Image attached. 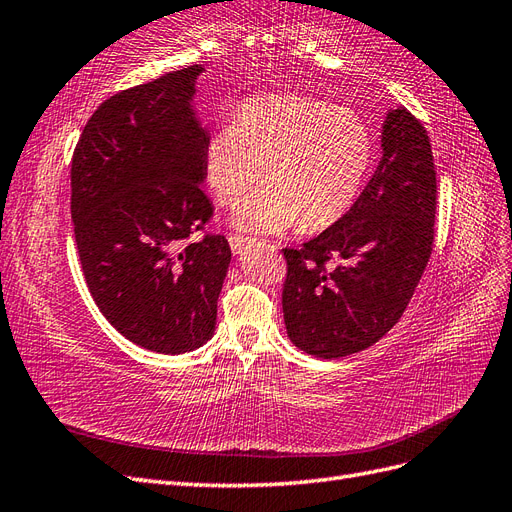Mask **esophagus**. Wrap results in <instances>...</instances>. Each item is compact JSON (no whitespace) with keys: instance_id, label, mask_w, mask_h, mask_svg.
Returning <instances> with one entry per match:
<instances>
[{"instance_id":"1","label":"esophagus","mask_w":512,"mask_h":512,"mask_svg":"<svg viewBox=\"0 0 512 512\" xmlns=\"http://www.w3.org/2000/svg\"><path fill=\"white\" fill-rule=\"evenodd\" d=\"M228 243H230V247H232V252H235V254H243V252L247 250V245L252 243V239L241 237V235H230V237H228Z\"/></svg>"}]
</instances>
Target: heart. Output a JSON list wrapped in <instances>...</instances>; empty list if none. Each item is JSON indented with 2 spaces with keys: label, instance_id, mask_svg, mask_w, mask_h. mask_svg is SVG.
Instances as JSON below:
<instances>
[{
  "label": "heart",
  "instance_id": "obj_1",
  "mask_svg": "<svg viewBox=\"0 0 512 512\" xmlns=\"http://www.w3.org/2000/svg\"><path fill=\"white\" fill-rule=\"evenodd\" d=\"M371 162L374 136L350 108L294 94L256 96L237 106L230 130L207 138L203 179L224 207L258 177L265 183L232 213L241 230L280 235L301 224L318 232L352 209Z\"/></svg>",
  "mask_w": 512,
  "mask_h": 512
}]
</instances>
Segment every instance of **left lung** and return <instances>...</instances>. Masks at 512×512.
I'll list each match as a JSON object with an SVG mask.
<instances>
[{"instance_id":"left-lung-1","label":"left lung","mask_w":512,"mask_h":512,"mask_svg":"<svg viewBox=\"0 0 512 512\" xmlns=\"http://www.w3.org/2000/svg\"><path fill=\"white\" fill-rule=\"evenodd\" d=\"M436 166L427 130L404 106L386 113L382 158L352 209L284 250L290 342L318 359L374 346L404 314L433 245ZM337 259L335 268H327Z\"/></svg>"}]
</instances>
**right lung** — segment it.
Returning <instances> with one entry per match:
<instances>
[{
  "label": "right lung",
  "mask_w": 512,
  "mask_h": 512,
  "mask_svg": "<svg viewBox=\"0 0 512 512\" xmlns=\"http://www.w3.org/2000/svg\"><path fill=\"white\" fill-rule=\"evenodd\" d=\"M203 66L119 91L91 115L72 156V222L87 288L136 346L183 354L215 333L230 245L203 230L207 128L194 111Z\"/></svg>",
  "instance_id": "add662e5"
}]
</instances>
